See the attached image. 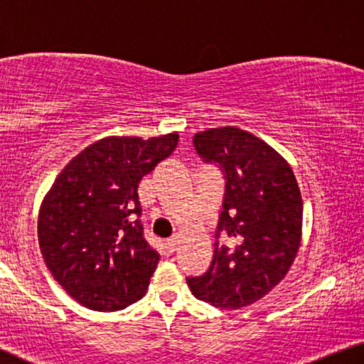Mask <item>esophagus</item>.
I'll list each match as a JSON object with an SVG mask.
<instances>
[{"instance_id": "obj_1", "label": "esophagus", "mask_w": 364, "mask_h": 364, "mask_svg": "<svg viewBox=\"0 0 364 364\" xmlns=\"http://www.w3.org/2000/svg\"><path fill=\"white\" fill-rule=\"evenodd\" d=\"M178 238H180V237H178L176 234L173 235V237L168 238V240H166V248H168V250H170V252H175V250H176V245H178Z\"/></svg>"}]
</instances>
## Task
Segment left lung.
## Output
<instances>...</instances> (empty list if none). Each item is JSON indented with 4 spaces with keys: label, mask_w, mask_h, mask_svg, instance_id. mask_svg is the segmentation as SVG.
Listing matches in <instances>:
<instances>
[{
    "label": "left lung",
    "mask_w": 364,
    "mask_h": 364,
    "mask_svg": "<svg viewBox=\"0 0 364 364\" xmlns=\"http://www.w3.org/2000/svg\"><path fill=\"white\" fill-rule=\"evenodd\" d=\"M193 145L204 164L220 168L225 186L213 262L188 286L214 307H247L284 278L299 250V186L283 156L247 130L209 129ZM220 236L230 243L220 244Z\"/></svg>",
    "instance_id": "8db88e82"
}]
</instances>
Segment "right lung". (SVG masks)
Masks as SVG:
<instances>
[{"instance_id":"1","label":"right lung","mask_w":364,"mask_h":364,"mask_svg":"<svg viewBox=\"0 0 364 364\" xmlns=\"http://www.w3.org/2000/svg\"><path fill=\"white\" fill-rule=\"evenodd\" d=\"M176 145L178 134L101 139L52 184L37 224L41 252L81 306L121 311L147 292L160 255L144 237L137 188Z\"/></svg>"}]
</instances>
